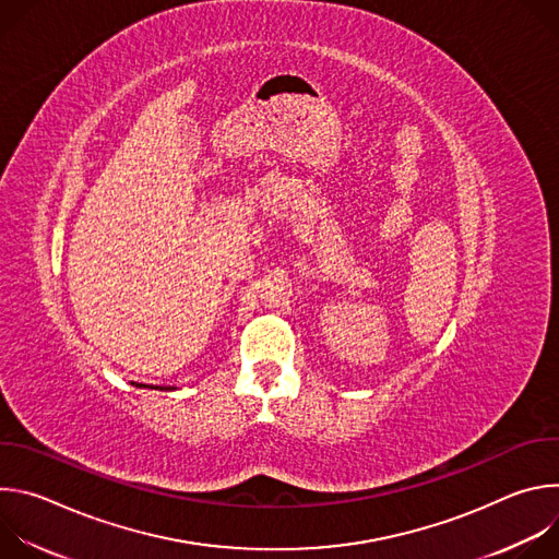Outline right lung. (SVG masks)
Masks as SVG:
<instances>
[{"mask_svg": "<svg viewBox=\"0 0 559 559\" xmlns=\"http://www.w3.org/2000/svg\"><path fill=\"white\" fill-rule=\"evenodd\" d=\"M136 386H145V384H136ZM150 389H164V386H150ZM175 389V386H173Z\"/></svg>", "mask_w": 559, "mask_h": 559, "instance_id": "add662e5", "label": "right lung"}]
</instances>
